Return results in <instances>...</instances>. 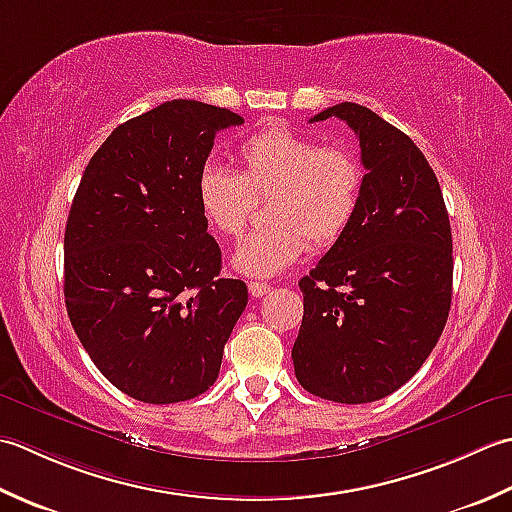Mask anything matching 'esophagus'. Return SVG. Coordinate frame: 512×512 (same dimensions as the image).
Here are the masks:
<instances>
[{
    "label": "esophagus",
    "instance_id": "obj_1",
    "mask_svg": "<svg viewBox=\"0 0 512 512\" xmlns=\"http://www.w3.org/2000/svg\"><path fill=\"white\" fill-rule=\"evenodd\" d=\"M247 287H249V294H252L254 298H263L271 291V285L260 283V280H254V283H249Z\"/></svg>",
    "mask_w": 512,
    "mask_h": 512
}]
</instances>
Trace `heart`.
I'll use <instances>...</instances> for the list:
<instances>
[{
	"instance_id": "obj_1",
	"label": "heart",
	"mask_w": 512,
	"mask_h": 512,
	"mask_svg": "<svg viewBox=\"0 0 512 512\" xmlns=\"http://www.w3.org/2000/svg\"><path fill=\"white\" fill-rule=\"evenodd\" d=\"M241 174L205 165L196 179L203 221L221 236H241L252 212V194H269V227L238 245L232 265L245 276L283 274L307 254L338 243L356 216L364 170L356 154L325 148L285 125H269L238 148Z\"/></svg>"
}]
</instances>
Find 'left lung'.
Instances as JSON below:
<instances>
[{"mask_svg":"<svg viewBox=\"0 0 512 512\" xmlns=\"http://www.w3.org/2000/svg\"><path fill=\"white\" fill-rule=\"evenodd\" d=\"M360 141L364 187L347 232L298 283L305 314L291 349L322 400L375 402L409 382L440 340L453 296V238L420 148L358 103L318 112Z\"/></svg>","mask_w":512,"mask_h":512,"instance_id":"left-lung-1","label":"left lung"}]
</instances>
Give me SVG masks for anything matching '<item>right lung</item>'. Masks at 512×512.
<instances>
[{
  "label": "right lung",
  "instance_id": "add662e5",
  "mask_svg": "<svg viewBox=\"0 0 512 512\" xmlns=\"http://www.w3.org/2000/svg\"><path fill=\"white\" fill-rule=\"evenodd\" d=\"M245 119L174 99L114 128L92 156L64 236V296L83 349L130 398L174 404L218 378L247 285L221 278L196 205L216 132Z\"/></svg>",
  "mask_w": 512,
  "mask_h": 512
}]
</instances>
